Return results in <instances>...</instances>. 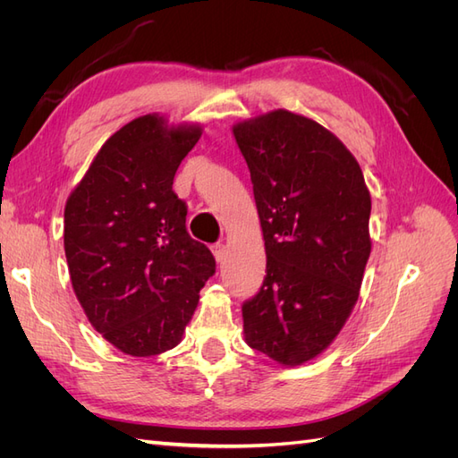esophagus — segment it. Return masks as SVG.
<instances>
[{
  "label": "esophagus",
  "mask_w": 458,
  "mask_h": 458,
  "mask_svg": "<svg viewBox=\"0 0 458 458\" xmlns=\"http://www.w3.org/2000/svg\"><path fill=\"white\" fill-rule=\"evenodd\" d=\"M212 254H214V258H216V261H217V263H224L225 254H227V250H225V244H221V242L214 244V246H212Z\"/></svg>",
  "instance_id": "1"
}]
</instances>
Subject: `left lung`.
<instances>
[{
  "label": "left lung",
  "mask_w": 458,
  "mask_h": 458,
  "mask_svg": "<svg viewBox=\"0 0 458 458\" xmlns=\"http://www.w3.org/2000/svg\"><path fill=\"white\" fill-rule=\"evenodd\" d=\"M250 170L266 276L244 301V340L284 367L323 353L359 298L370 192L338 137L279 108L233 126Z\"/></svg>",
  "instance_id": "1"
}]
</instances>
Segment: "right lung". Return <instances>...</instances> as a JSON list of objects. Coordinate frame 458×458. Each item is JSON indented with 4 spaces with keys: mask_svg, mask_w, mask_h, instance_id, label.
I'll use <instances>...</instances> for the list:
<instances>
[{
    "mask_svg": "<svg viewBox=\"0 0 458 458\" xmlns=\"http://www.w3.org/2000/svg\"><path fill=\"white\" fill-rule=\"evenodd\" d=\"M199 123L160 114L110 135L64 206V254L74 294L99 335L133 357L182 342L199 293L216 273L191 239L174 175L200 140Z\"/></svg>",
    "mask_w": 458,
    "mask_h": 458,
    "instance_id": "obj_1",
    "label": "right lung"
}]
</instances>
